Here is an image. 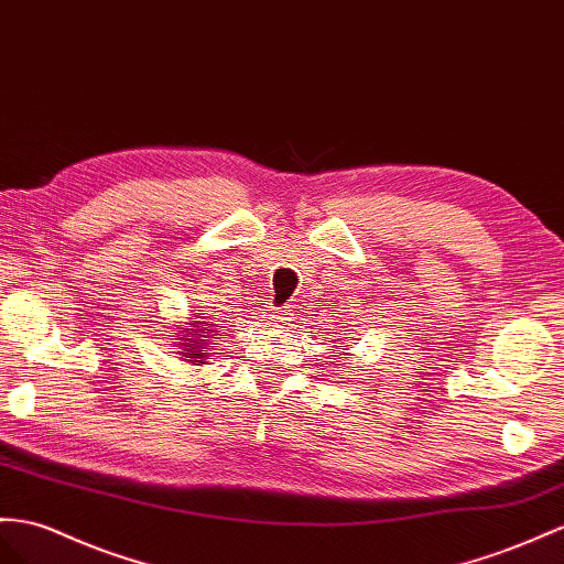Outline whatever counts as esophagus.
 Returning a JSON list of instances; mask_svg holds the SVG:
<instances>
[{
  "mask_svg": "<svg viewBox=\"0 0 564 564\" xmlns=\"http://www.w3.org/2000/svg\"><path fill=\"white\" fill-rule=\"evenodd\" d=\"M271 319H273V322H288V319H291V310L281 307V310H276V312L271 314Z\"/></svg>",
  "mask_w": 564,
  "mask_h": 564,
  "instance_id": "esophagus-1",
  "label": "esophagus"
}]
</instances>
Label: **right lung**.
<instances>
[{
    "instance_id": "1",
    "label": "right lung",
    "mask_w": 564,
    "mask_h": 564,
    "mask_svg": "<svg viewBox=\"0 0 564 564\" xmlns=\"http://www.w3.org/2000/svg\"><path fill=\"white\" fill-rule=\"evenodd\" d=\"M193 328H187V336L191 338H183V340H187V345H183L185 348V352H183V357H191V362H199L202 365V357H207V348H202V340L207 338V334H216V330H212V328H205V326H212V324H207V322H197V324H191Z\"/></svg>"
}]
</instances>
